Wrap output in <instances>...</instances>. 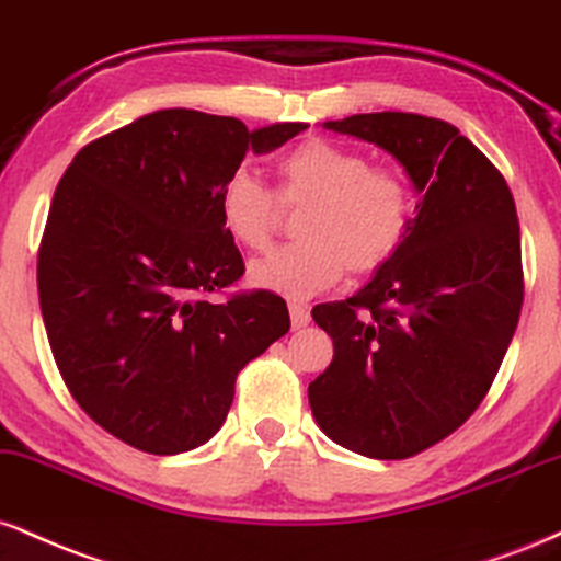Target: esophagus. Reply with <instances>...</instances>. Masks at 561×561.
Wrapping results in <instances>:
<instances>
[{
  "label": "esophagus",
  "mask_w": 561,
  "mask_h": 561,
  "mask_svg": "<svg viewBox=\"0 0 561 561\" xmlns=\"http://www.w3.org/2000/svg\"><path fill=\"white\" fill-rule=\"evenodd\" d=\"M289 321H293V329H302L310 323V313L306 306L300 302H289Z\"/></svg>",
  "instance_id": "esophagus-1"
}]
</instances>
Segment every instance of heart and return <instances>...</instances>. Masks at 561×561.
Instances as JSON below:
<instances>
[{
    "label": "heart",
    "instance_id": "b5f03b06",
    "mask_svg": "<svg viewBox=\"0 0 561 561\" xmlns=\"http://www.w3.org/2000/svg\"><path fill=\"white\" fill-rule=\"evenodd\" d=\"M282 206L308 204L298 242L251 266V285L306 300L329 289L350 268L381 272L400 255L415 219L410 180L391 167H374L366 153L308 138L276 159V198L251 170L240 167L221 182L216 214L229 240L261 253L279 229Z\"/></svg>",
    "mask_w": 561,
    "mask_h": 561
}]
</instances>
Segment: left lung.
<instances>
[{"mask_svg":"<svg viewBox=\"0 0 561 561\" xmlns=\"http://www.w3.org/2000/svg\"><path fill=\"white\" fill-rule=\"evenodd\" d=\"M323 127L389 151L421 201L400 255L353 298L313 308L334 357L308 402L340 447L404 460L455 434L496 379L525 293L515 198L444 119L374 112Z\"/></svg>","mask_w":561,"mask_h":561,"instance_id":"left-lung-1","label":"left lung"}]
</instances>
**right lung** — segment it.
<instances>
[{
  "mask_svg": "<svg viewBox=\"0 0 561 561\" xmlns=\"http://www.w3.org/2000/svg\"><path fill=\"white\" fill-rule=\"evenodd\" d=\"M248 133L234 117L161 110L101 135L59 180L38 248V300L59 374L91 421L148 455L219 431L238 374L287 334V302L234 293L245 263L216 214L248 148L306 130Z\"/></svg>",
  "mask_w": 561,
  "mask_h": 561,
  "instance_id": "right-lung-1",
  "label": "right lung"
}]
</instances>
